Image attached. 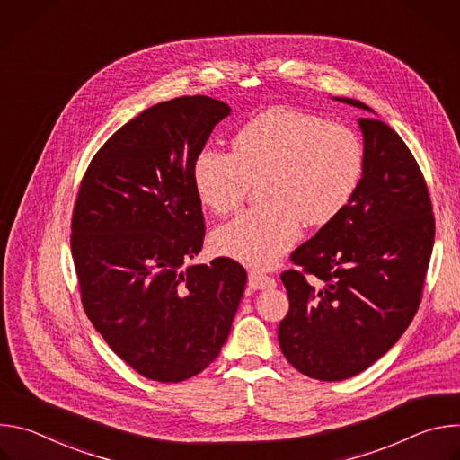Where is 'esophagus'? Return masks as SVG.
<instances>
[{"label": "esophagus", "mask_w": 460, "mask_h": 460, "mask_svg": "<svg viewBox=\"0 0 460 460\" xmlns=\"http://www.w3.org/2000/svg\"><path fill=\"white\" fill-rule=\"evenodd\" d=\"M247 284H249L251 289H273V288H277V282H275L273 277H268V275L260 273V271H251Z\"/></svg>", "instance_id": "obj_1"}]
</instances>
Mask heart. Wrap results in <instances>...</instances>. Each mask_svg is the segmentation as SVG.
I'll list each match as a JSON object with an SVG mask.
<instances>
[{"mask_svg": "<svg viewBox=\"0 0 460 460\" xmlns=\"http://www.w3.org/2000/svg\"><path fill=\"white\" fill-rule=\"evenodd\" d=\"M364 147L353 128L291 107H271L247 119L233 153L204 147L192 165L199 200L217 215L236 209L260 180L266 204L220 226L211 245L218 254L268 270L302 236L304 220H335L360 183Z\"/></svg>", "mask_w": 460, "mask_h": 460, "instance_id": "heart-1", "label": "heart"}]
</instances>
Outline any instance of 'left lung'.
<instances>
[{
  "instance_id": "8db88e82",
  "label": "left lung",
  "mask_w": 460,
  "mask_h": 460,
  "mask_svg": "<svg viewBox=\"0 0 460 460\" xmlns=\"http://www.w3.org/2000/svg\"><path fill=\"white\" fill-rule=\"evenodd\" d=\"M376 114L353 98H333ZM364 172L346 209L302 243L282 273L289 311L279 342L300 373L325 382L358 375L411 323L435 242L422 172L404 140L375 116L358 119Z\"/></svg>"
}]
</instances>
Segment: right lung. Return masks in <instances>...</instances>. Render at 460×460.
I'll list each match as a JSON object with an SVG mask.
<instances>
[{
	"instance_id": "1",
	"label": "right lung",
	"mask_w": 460,
	"mask_h": 460,
	"mask_svg": "<svg viewBox=\"0 0 460 460\" xmlns=\"http://www.w3.org/2000/svg\"><path fill=\"white\" fill-rule=\"evenodd\" d=\"M229 114L209 96L156 103L116 130L80 185L71 249L85 313L109 348L151 380L204 371L243 295L238 261L189 264L206 233L192 165Z\"/></svg>"
}]
</instances>
